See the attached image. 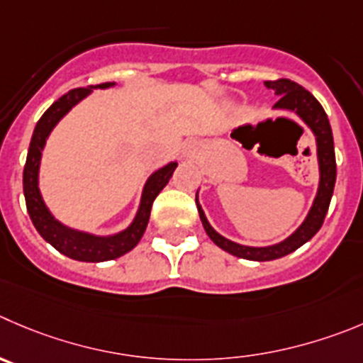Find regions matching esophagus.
Masks as SVG:
<instances>
[{
	"label": "esophagus",
	"instance_id": "esophagus-1",
	"mask_svg": "<svg viewBox=\"0 0 363 363\" xmlns=\"http://www.w3.org/2000/svg\"><path fill=\"white\" fill-rule=\"evenodd\" d=\"M196 150H198V146H196L194 143H191V144H187V147H185V155H192V153H196Z\"/></svg>",
	"mask_w": 363,
	"mask_h": 363
}]
</instances>
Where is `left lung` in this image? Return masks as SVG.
Segmentation results:
<instances>
[{
    "label": "left lung",
    "mask_w": 363,
    "mask_h": 363,
    "mask_svg": "<svg viewBox=\"0 0 363 363\" xmlns=\"http://www.w3.org/2000/svg\"><path fill=\"white\" fill-rule=\"evenodd\" d=\"M265 87L271 89L276 96H279L276 101V110H289V112L296 113L301 117L303 123L312 130L313 137L317 143V162H319V189H317L315 199L312 203L308 216L303 220L301 226L289 235L287 239L281 240L278 244L264 247H253V246H242L233 240H228L226 237L219 235L210 223L206 220L205 212H203L201 205L198 201V194H196V205H198L199 219H201L203 228H205L206 235L213 240L216 246L220 250L228 251L233 257L246 258V260L253 262H267L281 258L285 255L292 253L303 244L308 242L317 231L320 230L326 217L328 206H330L331 196H333L335 179H337V164H335V147H333V133H331L330 121H328L326 112L320 106V103L310 94L306 89L296 82L281 78V80L274 82H265Z\"/></svg>",
    "instance_id": "left-lung-1"
}]
</instances>
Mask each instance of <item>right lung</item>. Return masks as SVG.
Instances as JSON below:
<instances>
[{
  "instance_id": "right-lung-1",
  "label": "right lung",
  "mask_w": 363,
  "mask_h": 363,
  "mask_svg": "<svg viewBox=\"0 0 363 363\" xmlns=\"http://www.w3.org/2000/svg\"><path fill=\"white\" fill-rule=\"evenodd\" d=\"M116 85L113 82H106V84L91 85V87L84 89H72L67 94L62 96L60 99L53 103L43 117L37 123L35 130H33L32 143H30L28 157H26V164H24L23 171V191L24 199H26V208H28L30 219H32L33 226L39 231L46 242L57 251H60L65 257L72 258V260L80 262H106L119 258L126 255L128 251H132L133 247L139 244L143 239L144 231H146L147 220H150L151 206H153L155 198L160 194L162 189L169 184L172 172H174L178 162H169L162 169L155 171L153 174L147 178L146 185H144L143 196H140V205L135 213V219L126 230L113 233L108 237L92 235V233H85V231L74 230L60 220L53 217V213L48 210L46 203H44L43 196H40L39 189V167L40 158H43V150L46 146V140L50 133L53 132V128L57 126L58 121L69 112L74 105L87 98L92 92V89H108Z\"/></svg>"
}]
</instances>
